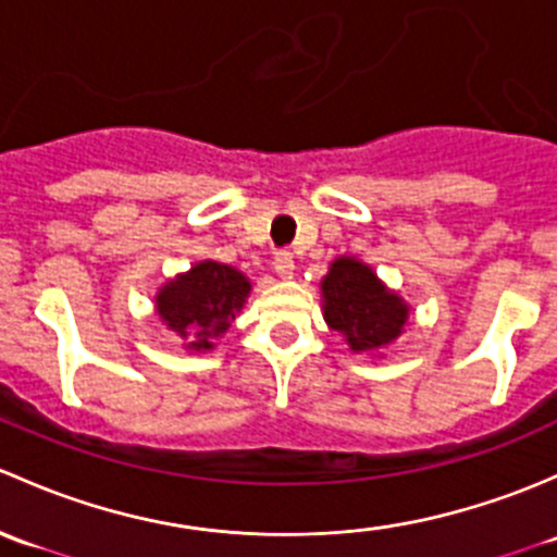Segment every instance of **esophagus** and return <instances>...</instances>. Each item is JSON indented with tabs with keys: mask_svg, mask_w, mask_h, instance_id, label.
Here are the masks:
<instances>
[{
	"mask_svg": "<svg viewBox=\"0 0 557 557\" xmlns=\"http://www.w3.org/2000/svg\"><path fill=\"white\" fill-rule=\"evenodd\" d=\"M273 271H276L278 278H292L295 276V260H292L289 251H281L273 260Z\"/></svg>",
	"mask_w": 557,
	"mask_h": 557,
	"instance_id": "esophagus-1",
	"label": "esophagus"
}]
</instances>
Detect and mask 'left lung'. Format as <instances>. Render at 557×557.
Instances as JSON below:
<instances>
[{"mask_svg": "<svg viewBox=\"0 0 557 557\" xmlns=\"http://www.w3.org/2000/svg\"><path fill=\"white\" fill-rule=\"evenodd\" d=\"M324 319L341 332L354 351L383 348L403 332L407 306L375 278V273L351 257L332 262L321 281Z\"/></svg>", "mask_w": 557, "mask_h": 557, "instance_id": "left-lung-1", "label": "left lung"}]
</instances>
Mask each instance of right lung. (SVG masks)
I'll return each mask as SVG.
<instances>
[{
	"instance_id": "obj_1",
	"label": "right lung",
	"mask_w": 557,
	"mask_h": 557,
	"mask_svg": "<svg viewBox=\"0 0 557 557\" xmlns=\"http://www.w3.org/2000/svg\"><path fill=\"white\" fill-rule=\"evenodd\" d=\"M249 289V281L236 268L206 260L160 289L158 313L187 346L209 351L244 308Z\"/></svg>"
}]
</instances>
